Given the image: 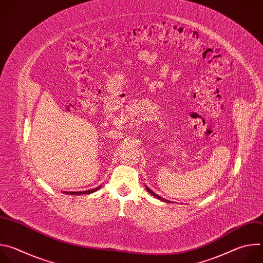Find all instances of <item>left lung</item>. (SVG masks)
<instances>
[{
    "mask_svg": "<svg viewBox=\"0 0 263 263\" xmlns=\"http://www.w3.org/2000/svg\"><path fill=\"white\" fill-rule=\"evenodd\" d=\"M146 191L149 193V194H151L153 197H155V198H157V199H159V200H161V201H164V202H166V203H170V201H167V200H165V199H163V198H161V197H159V196H157L156 194H154L151 190H149L148 189V187H146Z\"/></svg>",
    "mask_w": 263,
    "mask_h": 263,
    "instance_id": "left-lung-1",
    "label": "left lung"
}]
</instances>
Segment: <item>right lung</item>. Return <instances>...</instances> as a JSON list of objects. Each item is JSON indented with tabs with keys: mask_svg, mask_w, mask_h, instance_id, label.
<instances>
[{
	"mask_svg": "<svg viewBox=\"0 0 263 263\" xmlns=\"http://www.w3.org/2000/svg\"><path fill=\"white\" fill-rule=\"evenodd\" d=\"M101 187V185L99 186V187H96V189H93V190H90V191H85V192H76V193H72V192H70V193H65V194H69V195H77V196H79V195H88V194H91V193H95V192H97L99 189Z\"/></svg>",
	"mask_w": 263,
	"mask_h": 263,
	"instance_id": "right-lung-1",
	"label": "right lung"
}]
</instances>
